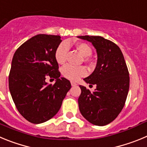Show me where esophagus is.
<instances>
[{
    "label": "esophagus",
    "mask_w": 147,
    "mask_h": 147,
    "mask_svg": "<svg viewBox=\"0 0 147 147\" xmlns=\"http://www.w3.org/2000/svg\"><path fill=\"white\" fill-rule=\"evenodd\" d=\"M71 85H72V86H76L77 83H75V82L72 81V82H71Z\"/></svg>",
    "instance_id": "obj_1"
}]
</instances>
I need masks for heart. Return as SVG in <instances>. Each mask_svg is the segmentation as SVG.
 <instances>
[{
  "instance_id": "obj_1",
  "label": "heart",
  "mask_w": 147,
  "mask_h": 147,
  "mask_svg": "<svg viewBox=\"0 0 147 147\" xmlns=\"http://www.w3.org/2000/svg\"><path fill=\"white\" fill-rule=\"evenodd\" d=\"M75 46L83 57L88 58L92 54V48L86 43H77ZM68 51L69 45L67 42H61L58 46L55 52V58L59 64H64L65 62ZM61 72L64 77L70 80H78L80 77H84L87 75L85 67H74L70 64L64 66Z\"/></svg>"
}]
</instances>
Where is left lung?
Masks as SVG:
<instances>
[{
  "label": "left lung",
  "mask_w": 147,
  "mask_h": 147,
  "mask_svg": "<svg viewBox=\"0 0 147 147\" xmlns=\"http://www.w3.org/2000/svg\"><path fill=\"white\" fill-rule=\"evenodd\" d=\"M78 37L91 42L97 54L94 70L83 79L96 88L91 92L80 86L79 110L90 123L104 126L113 121L125 105L129 86L127 67L120 48L111 41L100 36Z\"/></svg>",
  "instance_id": "1"
}]
</instances>
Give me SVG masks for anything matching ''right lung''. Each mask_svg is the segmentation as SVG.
Here are the masks:
<instances>
[{
	"mask_svg": "<svg viewBox=\"0 0 147 147\" xmlns=\"http://www.w3.org/2000/svg\"><path fill=\"white\" fill-rule=\"evenodd\" d=\"M60 36L38 34L24 42L14 53L9 76L11 97L19 113L34 124L53 118L71 88L67 79L60 78L55 52ZM47 76L56 79L53 85Z\"/></svg>",
	"mask_w": 147,
	"mask_h": 147,
	"instance_id": "1",
	"label": "right lung"
}]
</instances>
